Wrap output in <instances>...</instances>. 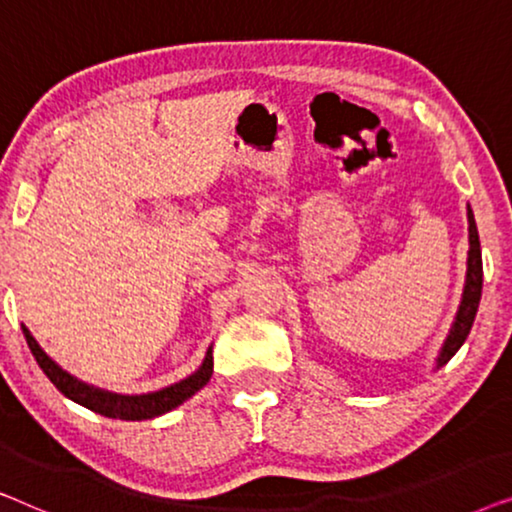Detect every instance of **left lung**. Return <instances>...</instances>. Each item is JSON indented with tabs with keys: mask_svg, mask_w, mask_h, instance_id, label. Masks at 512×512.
I'll list each match as a JSON object with an SVG mask.
<instances>
[{
	"mask_svg": "<svg viewBox=\"0 0 512 512\" xmlns=\"http://www.w3.org/2000/svg\"><path fill=\"white\" fill-rule=\"evenodd\" d=\"M466 216H468V258H466L464 293H461V303H459L457 314H454L450 333H447L443 347H440V352H438L436 370L443 368L445 363L459 352V347L466 342L468 333H471L473 321H475V314H478V305H480V296H482L480 237H478V226H475L471 205L466 207Z\"/></svg>",
	"mask_w": 512,
	"mask_h": 512,
	"instance_id": "obj_1",
	"label": "left lung"
}]
</instances>
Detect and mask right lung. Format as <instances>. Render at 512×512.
I'll return each mask as SVG.
<instances>
[{
	"label": "right lung",
	"mask_w": 512,
	"mask_h": 512,
	"mask_svg": "<svg viewBox=\"0 0 512 512\" xmlns=\"http://www.w3.org/2000/svg\"><path fill=\"white\" fill-rule=\"evenodd\" d=\"M25 340L30 345L34 359H37L39 368L44 370L48 380L65 394L69 401L83 405V408L97 412V415L111 417V419H125V422H142V419H153L165 415L174 408H179L181 403L198 394V391L209 382V377L214 373V356L212 347L207 349L205 359H202L200 368L191 373L184 380L170 384L158 391H149V394H116V391H107L88 384L67 373L65 368L58 366L44 349L39 347V342L34 340L30 328L23 326Z\"/></svg>",
	"instance_id": "add662e5"
}]
</instances>
